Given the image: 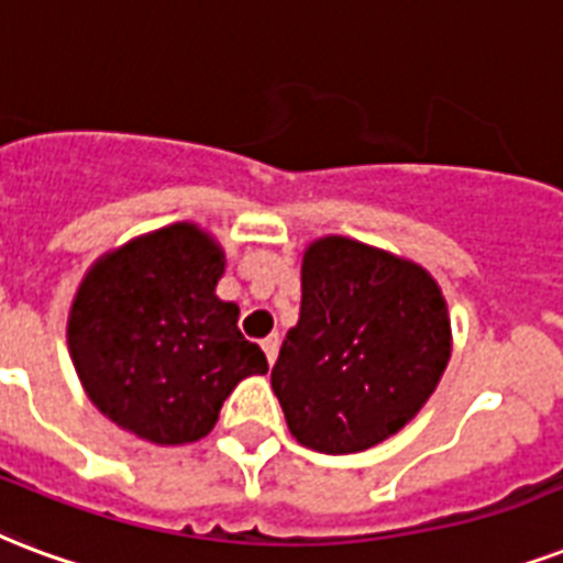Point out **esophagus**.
Here are the masks:
<instances>
[{
  "mask_svg": "<svg viewBox=\"0 0 563 563\" xmlns=\"http://www.w3.org/2000/svg\"><path fill=\"white\" fill-rule=\"evenodd\" d=\"M263 351H265V357H268V363H274V360H277V351H280V336L272 333L268 339H263Z\"/></svg>",
  "mask_w": 563,
  "mask_h": 563,
  "instance_id": "1",
  "label": "esophagus"
}]
</instances>
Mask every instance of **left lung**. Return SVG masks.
<instances>
[{
    "label": "left lung",
    "mask_w": 563,
    "mask_h": 563,
    "mask_svg": "<svg viewBox=\"0 0 563 563\" xmlns=\"http://www.w3.org/2000/svg\"><path fill=\"white\" fill-rule=\"evenodd\" d=\"M449 357V303L428 268L349 235L303 247L300 319L272 368L300 445L354 454L384 443L434 396Z\"/></svg>",
    "instance_id": "8db88e82"
}]
</instances>
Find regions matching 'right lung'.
Wrapping results in <instances>:
<instances>
[{
    "label": "right lung",
    "mask_w": 563,
    "mask_h": 563,
    "mask_svg": "<svg viewBox=\"0 0 563 563\" xmlns=\"http://www.w3.org/2000/svg\"><path fill=\"white\" fill-rule=\"evenodd\" d=\"M227 253L191 221L158 227L106 251L67 312V349L106 419L156 445L203 440L239 380L268 360L221 300Z\"/></svg>",
    "instance_id": "1"
}]
</instances>
